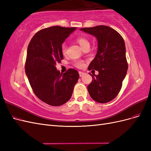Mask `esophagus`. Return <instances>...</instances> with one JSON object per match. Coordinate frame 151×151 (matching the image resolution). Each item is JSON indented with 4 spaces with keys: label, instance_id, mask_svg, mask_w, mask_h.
Here are the masks:
<instances>
[{
    "label": "esophagus",
    "instance_id": "1",
    "mask_svg": "<svg viewBox=\"0 0 151 151\" xmlns=\"http://www.w3.org/2000/svg\"><path fill=\"white\" fill-rule=\"evenodd\" d=\"M79 74L80 77H82V76H83L84 74V73L83 72H79Z\"/></svg>",
    "mask_w": 151,
    "mask_h": 151
}]
</instances>
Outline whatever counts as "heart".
<instances>
[{
  "instance_id": "b5f03b06",
  "label": "heart",
  "mask_w": 151,
  "mask_h": 151,
  "mask_svg": "<svg viewBox=\"0 0 151 151\" xmlns=\"http://www.w3.org/2000/svg\"><path fill=\"white\" fill-rule=\"evenodd\" d=\"M76 41H77V43L80 45L81 47L83 49L86 47H88L90 46V43L89 42V40L86 37H84V36H78V37H77L76 39ZM61 51H62V54H63V55H65L66 53L67 45L65 43L62 44V47H61ZM74 65L77 67L81 68L83 66L84 63L83 62H81V61H77L74 63Z\"/></svg>"
}]
</instances>
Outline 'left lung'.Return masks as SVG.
Segmentation results:
<instances>
[{"label": "left lung", "instance_id": "left-lung-1", "mask_svg": "<svg viewBox=\"0 0 151 151\" xmlns=\"http://www.w3.org/2000/svg\"><path fill=\"white\" fill-rule=\"evenodd\" d=\"M80 29L98 40V52L88 70H98L99 74H89L93 77L88 86L89 95L98 103L109 102L119 93L128 69L124 40L116 31L107 26Z\"/></svg>", "mask_w": 151, "mask_h": 151}]
</instances>
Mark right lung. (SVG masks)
<instances>
[{"mask_svg": "<svg viewBox=\"0 0 151 151\" xmlns=\"http://www.w3.org/2000/svg\"><path fill=\"white\" fill-rule=\"evenodd\" d=\"M76 29L58 26L43 29L33 36L28 45L26 74L36 96L51 106L67 103L79 79V72L74 68L62 74L55 67L63 58L62 43Z\"/></svg>", "mask_w": 151, "mask_h": 151, "instance_id": "obj_1", "label": "right lung"}]
</instances>
